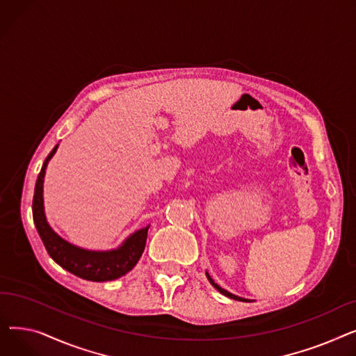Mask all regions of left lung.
<instances>
[{
  "mask_svg": "<svg viewBox=\"0 0 356 356\" xmlns=\"http://www.w3.org/2000/svg\"><path fill=\"white\" fill-rule=\"evenodd\" d=\"M208 275V278H209V282L212 283V286L219 291V293H222V294H225V296H228L229 298H234V300H241V302H250V300H247V298H242V297H238V296H235V294H232V293H229V291H227V290H223V289H220L218 284H215V282L213 280L209 277V274H207Z\"/></svg>",
  "mask_w": 356,
  "mask_h": 356,
  "instance_id": "obj_1",
  "label": "left lung"
}]
</instances>
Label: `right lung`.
I'll return each instance as SVG.
<instances>
[{
  "label": "right lung",
  "instance_id": "add662e5",
  "mask_svg": "<svg viewBox=\"0 0 356 356\" xmlns=\"http://www.w3.org/2000/svg\"><path fill=\"white\" fill-rule=\"evenodd\" d=\"M56 149H58V145L51 149L43 163L35 181L33 197V219L49 255L69 273L83 280H89V282H111V280L125 275L136 267L140 257L143 255L149 227H145L131 235L118 250L105 252L78 248L62 239L58 234H54L44 216L43 180L47 163L56 153Z\"/></svg>",
  "mask_w": 356,
  "mask_h": 356
}]
</instances>
